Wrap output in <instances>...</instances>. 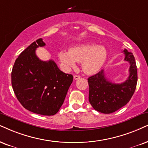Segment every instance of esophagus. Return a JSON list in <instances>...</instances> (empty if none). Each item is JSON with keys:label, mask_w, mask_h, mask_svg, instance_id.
<instances>
[{"label": "esophagus", "mask_w": 148, "mask_h": 148, "mask_svg": "<svg viewBox=\"0 0 148 148\" xmlns=\"http://www.w3.org/2000/svg\"><path fill=\"white\" fill-rule=\"evenodd\" d=\"M80 78V76H79V75H75L74 76V78L75 80H78V79H79V78Z\"/></svg>", "instance_id": "esophagus-1"}]
</instances>
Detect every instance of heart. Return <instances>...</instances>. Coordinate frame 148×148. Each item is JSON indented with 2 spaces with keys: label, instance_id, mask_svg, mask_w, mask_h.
<instances>
[{
  "label": "heart",
  "instance_id": "1",
  "mask_svg": "<svg viewBox=\"0 0 148 148\" xmlns=\"http://www.w3.org/2000/svg\"><path fill=\"white\" fill-rule=\"evenodd\" d=\"M59 57L65 68H74L76 62L82 63L84 72L92 74L100 70L105 63L107 51L103 46L89 43L74 46L70 50H61Z\"/></svg>",
  "mask_w": 148,
  "mask_h": 148
}]
</instances>
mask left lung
<instances>
[{
	"label": "left lung",
	"instance_id": "obj_1",
	"mask_svg": "<svg viewBox=\"0 0 148 148\" xmlns=\"http://www.w3.org/2000/svg\"><path fill=\"white\" fill-rule=\"evenodd\" d=\"M124 61L130 63L129 76L124 83H111L105 77L103 70L88 78L89 101L97 111L113 113L126 105L134 94L137 83L136 62L132 52L124 49Z\"/></svg>",
	"mask_w": 148,
	"mask_h": 148
}]
</instances>
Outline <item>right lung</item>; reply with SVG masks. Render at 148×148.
<instances>
[{
    "label": "right lung",
    "instance_id": "obj_1",
    "mask_svg": "<svg viewBox=\"0 0 148 148\" xmlns=\"http://www.w3.org/2000/svg\"><path fill=\"white\" fill-rule=\"evenodd\" d=\"M46 44L38 39L22 52L12 72L14 93L26 109L42 115L59 111L73 81L72 74L59 70L52 60H40L35 54Z\"/></svg>",
    "mask_w": 148,
    "mask_h": 148
}]
</instances>
